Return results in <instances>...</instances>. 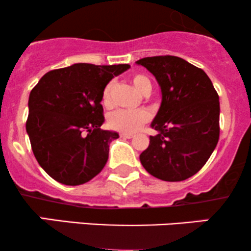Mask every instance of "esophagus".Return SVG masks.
<instances>
[{
	"instance_id": "esophagus-1",
	"label": "esophagus",
	"mask_w": 251,
	"mask_h": 251,
	"mask_svg": "<svg viewBox=\"0 0 251 251\" xmlns=\"http://www.w3.org/2000/svg\"><path fill=\"white\" fill-rule=\"evenodd\" d=\"M121 137H122V138H132V137H134V135H132V134H121Z\"/></svg>"
}]
</instances>
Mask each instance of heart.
Listing matches in <instances>:
<instances>
[{
  "label": "heart",
  "mask_w": 251,
  "mask_h": 251,
  "mask_svg": "<svg viewBox=\"0 0 251 251\" xmlns=\"http://www.w3.org/2000/svg\"><path fill=\"white\" fill-rule=\"evenodd\" d=\"M132 85L135 87L138 93L142 95L150 94L151 91V83L146 76L143 75H135L131 78ZM111 88H113V82H109L105 85L102 93V102L104 105L110 104V93ZM149 115L144 110L137 111H128V110H117L114 111L113 114L109 116L108 125L114 130L125 132V134H132V132L137 131L138 129L142 126L144 123L148 122Z\"/></svg>",
  "instance_id": "1"
}]
</instances>
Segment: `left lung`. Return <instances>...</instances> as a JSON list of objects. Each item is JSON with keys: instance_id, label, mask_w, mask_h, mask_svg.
Here are the masks:
<instances>
[{"instance_id": "obj_1", "label": "left lung", "mask_w": 251, "mask_h": 251, "mask_svg": "<svg viewBox=\"0 0 251 251\" xmlns=\"http://www.w3.org/2000/svg\"><path fill=\"white\" fill-rule=\"evenodd\" d=\"M161 88L160 109L151 122L158 131L140 155L156 178L178 182L207 163L220 137L219 95L208 75L177 56H154L136 62Z\"/></svg>"}]
</instances>
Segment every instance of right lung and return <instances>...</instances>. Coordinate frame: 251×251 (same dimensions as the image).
Instances as JSON below:
<instances>
[{"instance_id": "right-lung-1", "label": "right lung", "mask_w": 251, "mask_h": 251, "mask_svg": "<svg viewBox=\"0 0 251 251\" xmlns=\"http://www.w3.org/2000/svg\"><path fill=\"white\" fill-rule=\"evenodd\" d=\"M129 64L75 63L42 76L29 95L26 134L42 169L62 184L79 185L104 168L116 131L102 130V93Z\"/></svg>"}]
</instances>
